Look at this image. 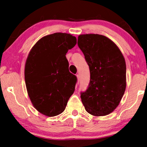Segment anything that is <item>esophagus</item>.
<instances>
[{
  "label": "esophagus",
  "mask_w": 147,
  "mask_h": 147,
  "mask_svg": "<svg viewBox=\"0 0 147 147\" xmlns=\"http://www.w3.org/2000/svg\"><path fill=\"white\" fill-rule=\"evenodd\" d=\"M76 76H77V78H78V82H77V84L78 85V84H79L80 79V75H79V74H77V75H76Z\"/></svg>",
  "instance_id": "esophagus-1"
}]
</instances>
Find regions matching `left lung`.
Segmentation results:
<instances>
[{"instance_id":"left-lung-1","label":"left lung","mask_w":147,"mask_h":147,"mask_svg":"<svg viewBox=\"0 0 147 147\" xmlns=\"http://www.w3.org/2000/svg\"><path fill=\"white\" fill-rule=\"evenodd\" d=\"M78 45L90 72L88 89L81 92L82 103L92 115H108L118 106L125 92L124 56L112 40L98 34L79 35Z\"/></svg>"}]
</instances>
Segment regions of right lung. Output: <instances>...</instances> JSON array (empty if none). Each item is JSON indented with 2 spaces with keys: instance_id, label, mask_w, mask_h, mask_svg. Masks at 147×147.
I'll return each instance as SVG.
<instances>
[{
  "instance_id": "add662e5",
  "label": "right lung",
  "mask_w": 147,
  "mask_h": 147,
  "mask_svg": "<svg viewBox=\"0 0 147 147\" xmlns=\"http://www.w3.org/2000/svg\"><path fill=\"white\" fill-rule=\"evenodd\" d=\"M76 43L70 34L55 33L40 39L29 52L25 67L26 87L33 106L44 115L62 113L74 94L77 78L69 72L65 55Z\"/></svg>"
}]
</instances>
